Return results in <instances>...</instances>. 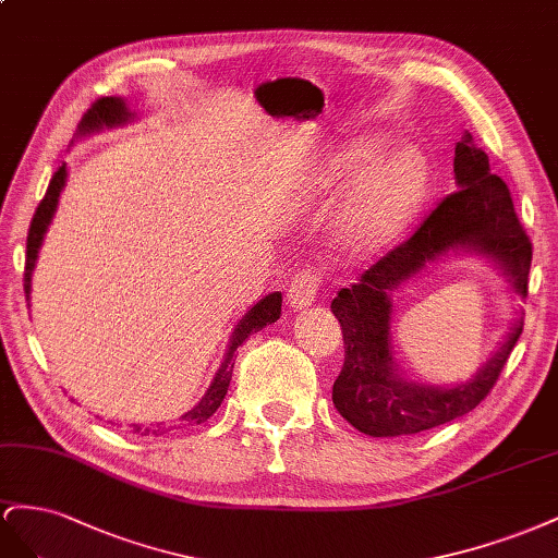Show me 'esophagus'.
<instances>
[{"label":"esophagus","instance_id":"1","mask_svg":"<svg viewBox=\"0 0 558 558\" xmlns=\"http://www.w3.org/2000/svg\"><path fill=\"white\" fill-rule=\"evenodd\" d=\"M317 290H320V274H317L315 268H304L299 270V274L294 276L290 290H288V301L292 308H308L313 301H315V294Z\"/></svg>","mask_w":558,"mask_h":558}]
</instances>
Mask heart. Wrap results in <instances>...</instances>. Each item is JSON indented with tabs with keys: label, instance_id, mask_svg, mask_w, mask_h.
I'll list each match as a JSON object with an SVG mask.
<instances>
[{
	"label": "heart",
	"instance_id": "heart-1",
	"mask_svg": "<svg viewBox=\"0 0 558 558\" xmlns=\"http://www.w3.org/2000/svg\"><path fill=\"white\" fill-rule=\"evenodd\" d=\"M378 137H357L331 161V178L348 180L367 168L384 151ZM429 170L418 149H397L362 174L337 215V238L355 254L388 247L404 233L427 196Z\"/></svg>",
	"mask_w": 558,
	"mask_h": 558
}]
</instances>
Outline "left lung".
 I'll return each instance as SVG.
<instances>
[{"mask_svg":"<svg viewBox=\"0 0 558 558\" xmlns=\"http://www.w3.org/2000/svg\"><path fill=\"white\" fill-rule=\"evenodd\" d=\"M453 172L458 191L425 217L409 241L390 250L331 301L345 345L331 400L350 425L369 437L416 435L465 416L496 386L521 337L523 317L509 327L505 341L480 372L451 388L404 378L392 357V292L421 274L425 264L449 252L488 257L521 299L529 294L533 245L514 213L507 184L490 172L488 156L468 131L456 142Z\"/></svg>","mask_w":558,"mask_h":558,"instance_id":"obj_1","label":"left lung"}]
</instances>
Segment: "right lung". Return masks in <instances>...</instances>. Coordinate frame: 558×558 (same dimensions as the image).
<instances>
[{"label":"right lung","mask_w":558,"mask_h":558,"mask_svg":"<svg viewBox=\"0 0 558 558\" xmlns=\"http://www.w3.org/2000/svg\"><path fill=\"white\" fill-rule=\"evenodd\" d=\"M131 119H135V114L129 109V105H125V100L111 98V95H109V98H100V100H95L90 105V109L84 114L82 123H78L76 135L100 133L102 129H114V125H123V123H129ZM65 180H68V166L62 163L51 178L49 189H46V196L37 205V213H35V217H32V225H29V231H27V252H25V299H27V306H29V292H32V270H35L39 250H41V243H44V235H46V231H49V225H51V219L56 215L60 194H62V189H65ZM280 306H282V294L274 292V294L264 296L259 304H254L243 315V320L235 325V329L231 333L225 362H221V367L217 369L208 392L203 395V400L194 409L184 413L182 425H198L203 421H208L213 413L219 409V404L225 402V395H227L229 384H231L233 355H235L238 345H241L250 337V333H257L266 325L276 323L280 317ZM168 429L170 427H166L163 423H158L154 429L142 427V425H133V433H142V435H149V433L151 435H163V433H168Z\"/></svg>","instance_id":"right-lung-1"}]
</instances>
